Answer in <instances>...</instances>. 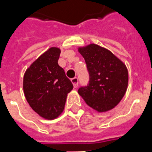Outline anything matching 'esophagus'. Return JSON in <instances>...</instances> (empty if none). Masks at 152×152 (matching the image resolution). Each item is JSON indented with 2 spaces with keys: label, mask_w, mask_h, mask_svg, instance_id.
Listing matches in <instances>:
<instances>
[{
  "label": "esophagus",
  "mask_w": 152,
  "mask_h": 152,
  "mask_svg": "<svg viewBox=\"0 0 152 152\" xmlns=\"http://www.w3.org/2000/svg\"><path fill=\"white\" fill-rule=\"evenodd\" d=\"M71 82L72 83V84H73V87L75 88L78 87V83H79V80L77 77H74V78L71 79Z\"/></svg>",
  "instance_id": "1"
}]
</instances>
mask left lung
Wrapping results in <instances>:
<instances>
[{"mask_svg": "<svg viewBox=\"0 0 152 152\" xmlns=\"http://www.w3.org/2000/svg\"><path fill=\"white\" fill-rule=\"evenodd\" d=\"M87 64L90 81L78 93L86 104L98 112L112 110L125 95L128 86L126 65L110 50L95 44L80 47Z\"/></svg>", "mask_w": 152, "mask_h": 152, "instance_id": "1", "label": "left lung"}]
</instances>
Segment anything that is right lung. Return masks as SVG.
I'll list each match as a JSON object with an SVG mask.
<instances>
[{"mask_svg":"<svg viewBox=\"0 0 152 152\" xmlns=\"http://www.w3.org/2000/svg\"><path fill=\"white\" fill-rule=\"evenodd\" d=\"M61 50L52 47L26 69L23 91L27 102L40 116L52 120L65 108L67 94L73 85L58 64Z\"/></svg>","mask_w":152,"mask_h":152,"instance_id":"right-lung-1","label":"right lung"}]
</instances>
